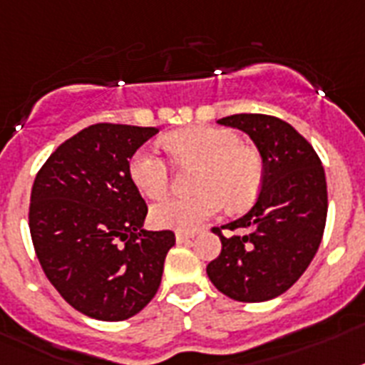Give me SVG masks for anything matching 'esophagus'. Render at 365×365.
<instances>
[{"instance_id": "esophagus-1", "label": "esophagus", "mask_w": 365, "mask_h": 365, "mask_svg": "<svg viewBox=\"0 0 365 365\" xmlns=\"http://www.w3.org/2000/svg\"><path fill=\"white\" fill-rule=\"evenodd\" d=\"M192 238L191 232H176V242L178 244H185V242H189V240Z\"/></svg>"}]
</instances>
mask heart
<instances>
[{"label":"heart","mask_w":365,"mask_h":365,"mask_svg":"<svg viewBox=\"0 0 365 365\" xmlns=\"http://www.w3.org/2000/svg\"><path fill=\"white\" fill-rule=\"evenodd\" d=\"M165 148L180 167H198L192 197H173L155 204L150 219L161 229L192 230L213 217L225 202L244 208L260 192L264 161L229 129L189 127L165 138ZM129 178L140 195L161 198L170 187V170L153 150H138L129 161Z\"/></svg>","instance_id":"1"}]
</instances>
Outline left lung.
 Returning a JSON list of instances; mask_svg holds the SVG:
<instances>
[{"mask_svg": "<svg viewBox=\"0 0 365 365\" xmlns=\"http://www.w3.org/2000/svg\"><path fill=\"white\" fill-rule=\"evenodd\" d=\"M219 123L253 138L264 182L244 217L212 229L221 253L206 272L232 300H272L300 279L321 245L328 212L324 168L309 142L275 115L234 114ZM223 230L233 234L225 237Z\"/></svg>", "mask_w": 365, "mask_h": 365, "instance_id": "obj_1", "label": "left lung"}]
</instances>
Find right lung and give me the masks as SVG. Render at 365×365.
Segmentation results:
<instances>
[{
	"label": "right lung",
	"mask_w": 365,
	"mask_h": 365,
	"mask_svg": "<svg viewBox=\"0 0 365 365\" xmlns=\"http://www.w3.org/2000/svg\"><path fill=\"white\" fill-rule=\"evenodd\" d=\"M155 127L96 123L38 168L29 202L37 259L61 298L99 321H125L161 285L173 230H142L148 206L129 159Z\"/></svg>",
	"instance_id": "right-lung-1"
}]
</instances>
